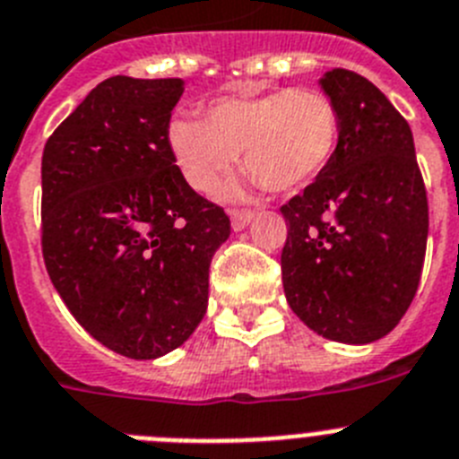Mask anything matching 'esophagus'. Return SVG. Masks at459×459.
<instances>
[{
    "label": "esophagus",
    "instance_id": "obj_1",
    "mask_svg": "<svg viewBox=\"0 0 459 459\" xmlns=\"http://www.w3.org/2000/svg\"><path fill=\"white\" fill-rule=\"evenodd\" d=\"M254 217H256V212H252V210H233L230 212V226H233V230H242L249 226Z\"/></svg>",
    "mask_w": 459,
    "mask_h": 459
}]
</instances>
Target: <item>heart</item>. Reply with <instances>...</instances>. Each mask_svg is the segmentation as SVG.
<instances>
[{
	"instance_id": "heart-1",
	"label": "heart",
	"mask_w": 459,
	"mask_h": 459,
	"mask_svg": "<svg viewBox=\"0 0 459 459\" xmlns=\"http://www.w3.org/2000/svg\"><path fill=\"white\" fill-rule=\"evenodd\" d=\"M340 113L318 90H274L214 101L205 119L175 117L169 145L191 189L212 194L242 154L254 185L296 191L328 169Z\"/></svg>"
}]
</instances>
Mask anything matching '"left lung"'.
Segmentation results:
<instances>
[{
	"label": "left lung",
	"instance_id": "8db88e82",
	"mask_svg": "<svg viewBox=\"0 0 459 459\" xmlns=\"http://www.w3.org/2000/svg\"><path fill=\"white\" fill-rule=\"evenodd\" d=\"M340 113L328 169L281 205V281L307 328L369 344L400 324L420 281L428 194L411 126L377 85L346 69L318 81Z\"/></svg>",
	"mask_w": 459,
	"mask_h": 459
}]
</instances>
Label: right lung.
Here are the masks:
<instances>
[{"instance_id":"add662e5","label":"right lung","mask_w":459,"mask_h":459,"mask_svg":"<svg viewBox=\"0 0 459 459\" xmlns=\"http://www.w3.org/2000/svg\"><path fill=\"white\" fill-rule=\"evenodd\" d=\"M180 78L113 75L48 138L41 245L64 305L103 346L154 360L205 316L207 274L230 221L175 166Z\"/></svg>"}]
</instances>
